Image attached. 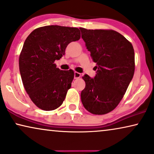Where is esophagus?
<instances>
[{"label":"esophagus","instance_id":"esophagus-1","mask_svg":"<svg viewBox=\"0 0 154 154\" xmlns=\"http://www.w3.org/2000/svg\"><path fill=\"white\" fill-rule=\"evenodd\" d=\"M81 77V73L79 72H74V79H79Z\"/></svg>","mask_w":154,"mask_h":154}]
</instances>
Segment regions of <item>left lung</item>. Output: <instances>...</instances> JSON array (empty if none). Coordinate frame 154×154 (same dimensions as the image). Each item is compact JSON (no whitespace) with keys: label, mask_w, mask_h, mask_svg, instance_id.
Returning a JSON list of instances; mask_svg holds the SVG:
<instances>
[{"label":"left lung","mask_w":154,"mask_h":154,"mask_svg":"<svg viewBox=\"0 0 154 154\" xmlns=\"http://www.w3.org/2000/svg\"><path fill=\"white\" fill-rule=\"evenodd\" d=\"M80 30L97 64L94 78L87 74L83 76L85 88L81 94L82 104L93 114H106L118 106L133 78V47L117 31L84 28Z\"/></svg>","instance_id":"obj_1"}]
</instances>
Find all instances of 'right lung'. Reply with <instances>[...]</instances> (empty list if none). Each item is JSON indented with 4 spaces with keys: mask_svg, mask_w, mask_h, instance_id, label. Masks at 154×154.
<instances>
[{
    "mask_svg": "<svg viewBox=\"0 0 154 154\" xmlns=\"http://www.w3.org/2000/svg\"><path fill=\"white\" fill-rule=\"evenodd\" d=\"M78 28L51 25L33 31L25 40L19 66L23 85L32 102L44 111L62 104L74 77L73 71L57 68L71 42L79 41Z\"/></svg>",
    "mask_w": 154,
    "mask_h": 154,
    "instance_id": "obj_1",
    "label": "right lung"
}]
</instances>
